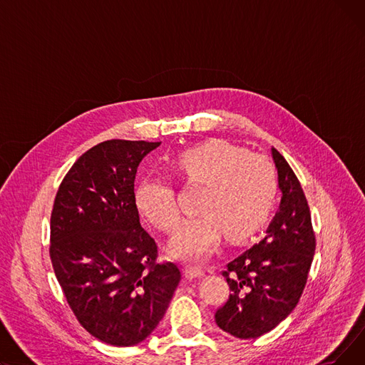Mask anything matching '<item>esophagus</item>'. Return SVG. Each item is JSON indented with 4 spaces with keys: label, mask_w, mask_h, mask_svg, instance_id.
<instances>
[{
    "label": "esophagus",
    "mask_w": 365,
    "mask_h": 365,
    "mask_svg": "<svg viewBox=\"0 0 365 365\" xmlns=\"http://www.w3.org/2000/svg\"><path fill=\"white\" fill-rule=\"evenodd\" d=\"M183 272H185V277H186L187 279L201 278V277L204 275V271L200 269V267H197V266H186Z\"/></svg>",
    "instance_id": "1"
}]
</instances>
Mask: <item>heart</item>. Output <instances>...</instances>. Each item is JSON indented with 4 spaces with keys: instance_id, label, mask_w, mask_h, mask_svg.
<instances>
[{
    "instance_id": "b5f03b06",
    "label": "heart",
    "mask_w": 365,
    "mask_h": 365,
    "mask_svg": "<svg viewBox=\"0 0 365 365\" xmlns=\"http://www.w3.org/2000/svg\"><path fill=\"white\" fill-rule=\"evenodd\" d=\"M171 170L182 183L204 185L197 208L201 215L178 229L170 242L173 256L201 260L216 250L223 235L229 242H244L272 216L278 179L263 157L215 139L178 153ZM134 204L163 232H173L180 222L175 189L164 179H143L134 190Z\"/></svg>"
}]
</instances>
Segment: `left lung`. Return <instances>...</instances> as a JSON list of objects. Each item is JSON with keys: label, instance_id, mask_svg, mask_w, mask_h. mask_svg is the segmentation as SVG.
Masks as SVG:
<instances>
[{"label": "left lung", "instance_id": "obj_1", "mask_svg": "<svg viewBox=\"0 0 365 365\" xmlns=\"http://www.w3.org/2000/svg\"><path fill=\"white\" fill-rule=\"evenodd\" d=\"M282 190L279 212L264 238L229 262L222 275L229 299L216 311L219 327L238 339H257L290 315L308 281L315 232L308 200L294 171L272 148Z\"/></svg>", "mask_w": 365, "mask_h": 365}]
</instances>
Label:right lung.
Here are the masks:
<instances>
[{"instance_id": "add662e5", "label": "right lung", "mask_w": 365, "mask_h": 365, "mask_svg": "<svg viewBox=\"0 0 365 365\" xmlns=\"http://www.w3.org/2000/svg\"><path fill=\"white\" fill-rule=\"evenodd\" d=\"M161 142L112 139L93 146L63 178L50 219V259L83 327L112 346H134L163 319L182 278L158 263L140 225L134 179Z\"/></svg>"}]
</instances>
